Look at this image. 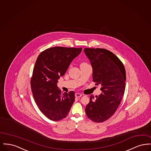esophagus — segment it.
<instances>
[{"label":"esophagus","instance_id":"34e87169","mask_svg":"<svg viewBox=\"0 0 151 151\" xmlns=\"http://www.w3.org/2000/svg\"><path fill=\"white\" fill-rule=\"evenodd\" d=\"M81 96H82L81 94L78 93H75V97H76V98H79V97H80Z\"/></svg>","mask_w":151,"mask_h":151}]
</instances>
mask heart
Segmentation results:
<instances>
[{
  "label": "heart",
  "mask_w": 151,
  "mask_h": 151,
  "mask_svg": "<svg viewBox=\"0 0 151 151\" xmlns=\"http://www.w3.org/2000/svg\"><path fill=\"white\" fill-rule=\"evenodd\" d=\"M84 63H81V64H84Z\"/></svg>",
  "instance_id": "obj_1"
}]
</instances>
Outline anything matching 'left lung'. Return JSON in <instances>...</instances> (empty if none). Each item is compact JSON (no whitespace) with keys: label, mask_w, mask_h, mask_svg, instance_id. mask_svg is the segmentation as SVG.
I'll return each instance as SVG.
<instances>
[{"label":"left lung","mask_w":151,"mask_h":151,"mask_svg":"<svg viewBox=\"0 0 151 151\" xmlns=\"http://www.w3.org/2000/svg\"><path fill=\"white\" fill-rule=\"evenodd\" d=\"M84 51L93 68V81L100 85L102 91L95 100L93 95L90 96L86 113L93 122H104L115 113L121 102L126 87V70L121 60L109 50L85 48Z\"/></svg>","instance_id":"left-lung-1"}]
</instances>
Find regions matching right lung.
Wrapping results in <instances>:
<instances>
[{"mask_svg": "<svg viewBox=\"0 0 151 151\" xmlns=\"http://www.w3.org/2000/svg\"><path fill=\"white\" fill-rule=\"evenodd\" d=\"M82 48L57 46L40 53L30 80L33 98L40 111L49 119L58 121L65 118L75 101V92H61L58 80L63 76L72 60Z\"/></svg>", "mask_w": 151, "mask_h": 151, "instance_id": "obj_1", "label": "right lung"}]
</instances>
